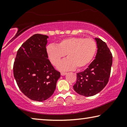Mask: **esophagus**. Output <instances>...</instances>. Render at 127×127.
<instances>
[{
    "label": "esophagus",
    "instance_id": "34e87169",
    "mask_svg": "<svg viewBox=\"0 0 127 127\" xmlns=\"http://www.w3.org/2000/svg\"><path fill=\"white\" fill-rule=\"evenodd\" d=\"M61 74L62 76H65V75L66 74V73H65V72H61Z\"/></svg>",
    "mask_w": 127,
    "mask_h": 127
}]
</instances>
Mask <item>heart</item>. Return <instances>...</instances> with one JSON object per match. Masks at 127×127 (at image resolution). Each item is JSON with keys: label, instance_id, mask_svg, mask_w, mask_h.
<instances>
[{"label": "heart", "instance_id": "heart-1", "mask_svg": "<svg viewBox=\"0 0 127 127\" xmlns=\"http://www.w3.org/2000/svg\"><path fill=\"white\" fill-rule=\"evenodd\" d=\"M97 45L92 38L68 37L61 40L57 46L50 44L46 53L53 65L57 66L66 54L68 58L58 65L61 70H69L87 66L95 54Z\"/></svg>", "mask_w": 127, "mask_h": 127}]
</instances>
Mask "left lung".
<instances>
[{"label": "left lung", "instance_id": "left-lung-1", "mask_svg": "<svg viewBox=\"0 0 127 127\" xmlns=\"http://www.w3.org/2000/svg\"><path fill=\"white\" fill-rule=\"evenodd\" d=\"M97 44L95 59L84 71L77 73V81L73 89L84 96H92L98 94L105 87L110 77L113 57L106 43L95 38Z\"/></svg>", "mask_w": 127, "mask_h": 127}]
</instances>
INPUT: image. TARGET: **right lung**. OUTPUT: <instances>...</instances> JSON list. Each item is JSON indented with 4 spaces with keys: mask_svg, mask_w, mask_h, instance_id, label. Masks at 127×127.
I'll list each match as a JSON object with an SVG mask.
<instances>
[{
    "mask_svg": "<svg viewBox=\"0 0 127 127\" xmlns=\"http://www.w3.org/2000/svg\"><path fill=\"white\" fill-rule=\"evenodd\" d=\"M48 36L35 34L17 51L13 65L17 84L31 100L43 101L53 94L60 72L48 59L46 46Z\"/></svg>",
    "mask_w": 127,
    "mask_h": 127,
    "instance_id": "add662e5",
    "label": "right lung"
}]
</instances>
